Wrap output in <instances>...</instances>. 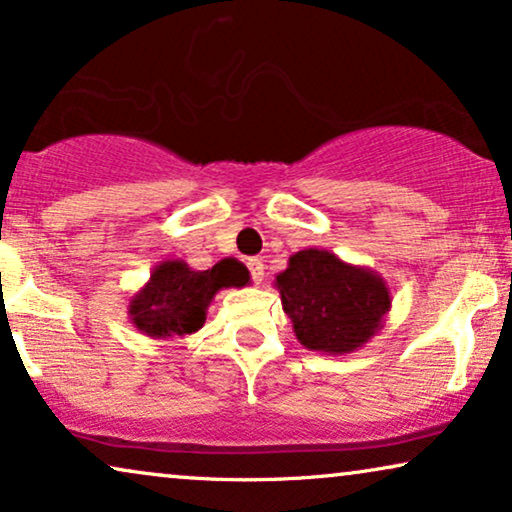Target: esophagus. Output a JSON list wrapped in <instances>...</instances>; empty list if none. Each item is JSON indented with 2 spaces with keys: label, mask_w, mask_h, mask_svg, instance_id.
Wrapping results in <instances>:
<instances>
[{
  "label": "esophagus",
  "mask_w": 512,
  "mask_h": 512,
  "mask_svg": "<svg viewBox=\"0 0 512 512\" xmlns=\"http://www.w3.org/2000/svg\"><path fill=\"white\" fill-rule=\"evenodd\" d=\"M249 272H251V279H254L256 284L263 282V275H265V265L261 258H249Z\"/></svg>",
  "instance_id": "34e87169"
}]
</instances>
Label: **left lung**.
Wrapping results in <instances>:
<instances>
[{
	"label": "left lung",
	"mask_w": 512,
	"mask_h": 512,
	"mask_svg": "<svg viewBox=\"0 0 512 512\" xmlns=\"http://www.w3.org/2000/svg\"><path fill=\"white\" fill-rule=\"evenodd\" d=\"M275 289L298 342L312 352H356L382 331L391 310L389 286L375 270L345 263L326 249L289 256Z\"/></svg>",
	"instance_id": "1"
}]
</instances>
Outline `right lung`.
Segmentation results:
<instances>
[{"mask_svg": "<svg viewBox=\"0 0 512 512\" xmlns=\"http://www.w3.org/2000/svg\"><path fill=\"white\" fill-rule=\"evenodd\" d=\"M249 282V270L237 258H223L209 270H193L181 258H165L130 298V324L151 340L193 335L205 326L216 293L242 289Z\"/></svg>", "mask_w": 512, "mask_h": 512, "instance_id": "add662e5", "label": "right lung"}]
</instances>
